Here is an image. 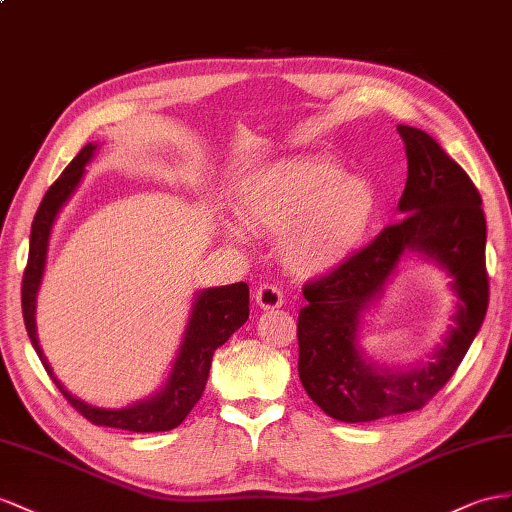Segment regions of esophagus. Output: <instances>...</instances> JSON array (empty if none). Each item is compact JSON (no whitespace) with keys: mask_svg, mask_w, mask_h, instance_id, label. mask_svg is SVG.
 <instances>
[{"mask_svg":"<svg viewBox=\"0 0 512 512\" xmlns=\"http://www.w3.org/2000/svg\"><path fill=\"white\" fill-rule=\"evenodd\" d=\"M255 300L261 309H279L283 305V292L279 287L264 283L255 290Z\"/></svg>","mask_w":512,"mask_h":512,"instance_id":"34e87169","label":"esophagus"}]
</instances>
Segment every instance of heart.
Listing matches in <instances>:
<instances>
[{"mask_svg":"<svg viewBox=\"0 0 512 512\" xmlns=\"http://www.w3.org/2000/svg\"><path fill=\"white\" fill-rule=\"evenodd\" d=\"M378 194L363 177L324 157H287L246 181L238 201L242 227L281 238L283 264L298 277L342 266L368 240Z\"/></svg>","mask_w":512,"mask_h":512,"instance_id":"obj_1","label":"heart"}]
</instances>
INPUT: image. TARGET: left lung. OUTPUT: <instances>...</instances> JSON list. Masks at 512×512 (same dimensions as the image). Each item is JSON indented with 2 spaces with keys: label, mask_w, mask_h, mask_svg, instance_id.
I'll return each mask as SVG.
<instances>
[{
  "label": "left lung",
  "mask_w": 512,
  "mask_h": 512,
  "mask_svg": "<svg viewBox=\"0 0 512 512\" xmlns=\"http://www.w3.org/2000/svg\"><path fill=\"white\" fill-rule=\"evenodd\" d=\"M409 177L398 209L406 214L324 277L307 281L298 313V376L307 396L339 422L417 411L454 376L489 307L484 264L487 220L474 181L426 131L398 125ZM406 250L439 260L455 279V326L424 369L393 375L362 359L356 346L360 313Z\"/></svg>",
  "instance_id": "left-lung-1"
}]
</instances>
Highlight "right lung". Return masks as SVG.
<instances>
[{
    "instance_id": "right-lung-1",
    "label": "right lung",
    "mask_w": 512,
    "mask_h": 512,
    "mask_svg": "<svg viewBox=\"0 0 512 512\" xmlns=\"http://www.w3.org/2000/svg\"><path fill=\"white\" fill-rule=\"evenodd\" d=\"M95 151L97 144L90 142L77 153L75 160L64 168V173L51 183V188L43 196L41 207H38V212L34 216L28 266H25L21 285L25 329H28L30 342L36 350L38 359H41L43 368L51 376V381L56 383L62 396L71 402L73 409L77 413H82L88 422H93L95 426L123 428L131 432L173 430L188 417V413L194 409V404L201 400L216 348L225 344L227 339L248 320V285L240 281L222 287H209V290L196 294L190 320L186 326V335H183L179 355L173 363V370H170L168 383L160 393H155L151 400L127 406V409H99V406H90L80 398L71 396L54 376V370H51L41 346H38L34 318L36 294L43 281L51 227H54L62 205L71 199L77 183L84 177V166L90 162V157H93Z\"/></svg>"
}]
</instances>
